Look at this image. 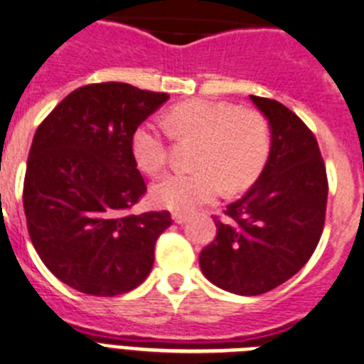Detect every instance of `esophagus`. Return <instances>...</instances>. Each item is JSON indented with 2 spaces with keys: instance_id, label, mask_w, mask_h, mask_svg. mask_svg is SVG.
Listing matches in <instances>:
<instances>
[{
  "instance_id": "1",
  "label": "esophagus",
  "mask_w": 364,
  "mask_h": 364,
  "mask_svg": "<svg viewBox=\"0 0 364 364\" xmlns=\"http://www.w3.org/2000/svg\"><path fill=\"white\" fill-rule=\"evenodd\" d=\"M172 219H174V223H178V225H183V223H186V215L185 214H178V212H176V214H172Z\"/></svg>"
}]
</instances>
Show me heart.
I'll return each mask as SVG.
<instances>
[{
	"instance_id": "obj_1",
	"label": "heart",
	"mask_w": 364,
	"mask_h": 364,
	"mask_svg": "<svg viewBox=\"0 0 364 364\" xmlns=\"http://www.w3.org/2000/svg\"><path fill=\"white\" fill-rule=\"evenodd\" d=\"M166 127L178 139L198 141L194 174H168L154 183L150 199L159 208L186 214L210 203L227 188L239 192L261 174L270 154V129L257 110L237 109L221 101L194 100L176 105ZM132 156L146 174H158L166 163L161 127L146 121L132 134Z\"/></svg>"
}]
</instances>
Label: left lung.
<instances>
[{
	"label": "left lung",
	"instance_id": "obj_1",
	"mask_svg": "<svg viewBox=\"0 0 364 364\" xmlns=\"http://www.w3.org/2000/svg\"><path fill=\"white\" fill-rule=\"evenodd\" d=\"M270 127V154L257 181L227 206L228 221L199 254L215 287L237 296L270 292L306 264L323 234L328 181L310 129L279 101L250 96Z\"/></svg>",
	"mask_w": 364,
	"mask_h": 364
}]
</instances>
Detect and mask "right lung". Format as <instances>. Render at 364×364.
Here are the masks:
<instances>
[{"mask_svg": "<svg viewBox=\"0 0 364 364\" xmlns=\"http://www.w3.org/2000/svg\"><path fill=\"white\" fill-rule=\"evenodd\" d=\"M168 97L116 81L87 85L36 130L23 186L28 234L45 267L77 292L119 296L152 270L172 219L127 214L146 192L130 141Z\"/></svg>", "mask_w": 364, "mask_h": 364, "instance_id": "add662e5", "label": "right lung"}]
</instances>
